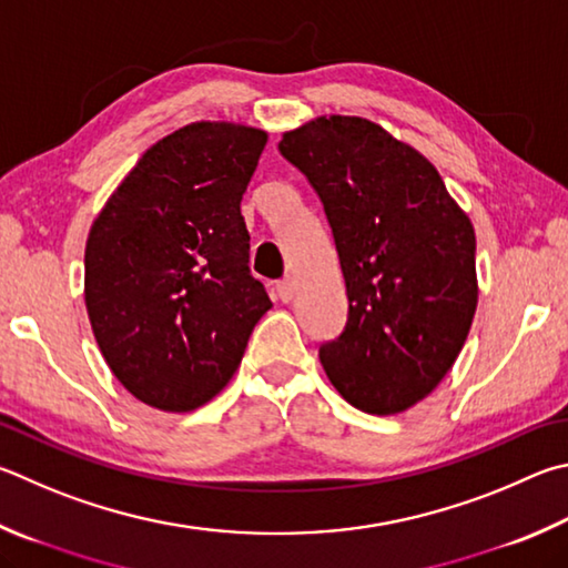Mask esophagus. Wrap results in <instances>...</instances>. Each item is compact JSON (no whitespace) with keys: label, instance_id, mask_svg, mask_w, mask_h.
<instances>
[{"label":"esophagus","instance_id":"esophagus-1","mask_svg":"<svg viewBox=\"0 0 568 568\" xmlns=\"http://www.w3.org/2000/svg\"><path fill=\"white\" fill-rule=\"evenodd\" d=\"M275 291H277V297H281L283 303H291L293 297H295V283L291 281V277H287V281H281V283H277Z\"/></svg>","mask_w":568,"mask_h":568}]
</instances>
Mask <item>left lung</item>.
<instances>
[{"label":"left lung","mask_w":568,"mask_h":568,"mask_svg":"<svg viewBox=\"0 0 568 568\" xmlns=\"http://www.w3.org/2000/svg\"><path fill=\"white\" fill-rule=\"evenodd\" d=\"M313 183L347 287V325L320 347L335 389L399 415L445 377L477 313V239L432 161L363 116L325 113L283 133Z\"/></svg>","instance_id":"left-lung-1"}]
</instances>
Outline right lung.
<instances>
[{
    "mask_svg": "<svg viewBox=\"0 0 568 568\" xmlns=\"http://www.w3.org/2000/svg\"><path fill=\"white\" fill-rule=\"evenodd\" d=\"M267 131L193 121L143 153L91 223L84 303L113 377L191 412L231 383L273 303L248 267L241 199Z\"/></svg>",
    "mask_w": 568,
    "mask_h": 568,
    "instance_id": "1",
    "label": "right lung"
}]
</instances>
